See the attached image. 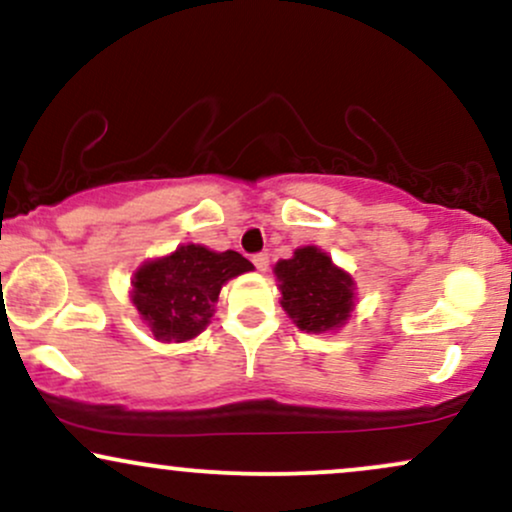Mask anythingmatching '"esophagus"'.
Instances as JSON below:
<instances>
[{
  "label": "esophagus",
  "instance_id": "34e87169",
  "mask_svg": "<svg viewBox=\"0 0 512 512\" xmlns=\"http://www.w3.org/2000/svg\"><path fill=\"white\" fill-rule=\"evenodd\" d=\"M252 264L257 267V272H267L269 269V257L264 255V252H257V255H252Z\"/></svg>",
  "mask_w": 512,
  "mask_h": 512
}]
</instances>
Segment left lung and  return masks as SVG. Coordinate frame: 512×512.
Returning a JSON list of instances; mask_svg holds the SVG:
<instances>
[{
  "label": "left lung",
  "instance_id": "1",
  "mask_svg": "<svg viewBox=\"0 0 512 512\" xmlns=\"http://www.w3.org/2000/svg\"><path fill=\"white\" fill-rule=\"evenodd\" d=\"M281 281V305L305 332H327L344 325L354 305L351 276L337 269L317 248H301L274 267Z\"/></svg>",
  "mask_w": 512,
  "mask_h": 512
}]
</instances>
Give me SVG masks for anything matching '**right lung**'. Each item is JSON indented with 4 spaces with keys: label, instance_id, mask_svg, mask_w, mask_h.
<instances>
[{
    "label": "right lung",
    "instance_id": "obj_1",
    "mask_svg": "<svg viewBox=\"0 0 512 512\" xmlns=\"http://www.w3.org/2000/svg\"><path fill=\"white\" fill-rule=\"evenodd\" d=\"M250 269L252 262L236 250L211 252L202 245H182L134 274L132 301L154 337L185 342L209 325L221 286Z\"/></svg>",
    "mask_w": 512,
    "mask_h": 512
}]
</instances>
